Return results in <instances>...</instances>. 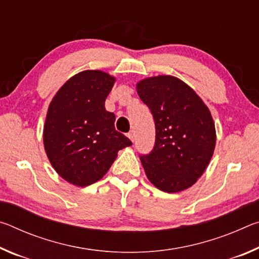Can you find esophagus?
Here are the masks:
<instances>
[{
    "label": "esophagus",
    "instance_id": "esophagus-1",
    "mask_svg": "<svg viewBox=\"0 0 259 259\" xmlns=\"http://www.w3.org/2000/svg\"><path fill=\"white\" fill-rule=\"evenodd\" d=\"M128 137H129L131 142H134V140H135V133H134V131H130V133L128 134Z\"/></svg>",
    "mask_w": 259,
    "mask_h": 259
}]
</instances>
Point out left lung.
<instances>
[{
	"mask_svg": "<svg viewBox=\"0 0 259 259\" xmlns=\"http://www.w3.org/2000/svg\"><path fill=\"white\" fill-rule=\"evenodd\" d=\"M136 89L155 122L154 148L140 155L148 181L166 193L187 190L202 176L213 154L216 129L211 113L178 77H147Z\"/></svg>",
	"mask_w": 259,
	"mask_h": 259,
	"instance_id": "obj_1",
	"label": "left lung"
}]
</instances>
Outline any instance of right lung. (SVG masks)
Segmentation results:
<instances>
[{
  "mask_svg": "<svg viewBox=\"0 0 259 259\" xmlns=\"http://www.w3.org/2000/svg\"><path fill=\"white\" fill-rule=\"evenodd\" d=\"M116 78L103 71L75 74L57 91L47 113L43 144L51 165L75 186L104 177L117 152L133 145L115 130V115L105 100Z\"/></svg>",
  "mask_w": 259,
  "mask_h": 259,
  "instance_id": "obj_1",
  "label": "right lung"
}]
</instances>
